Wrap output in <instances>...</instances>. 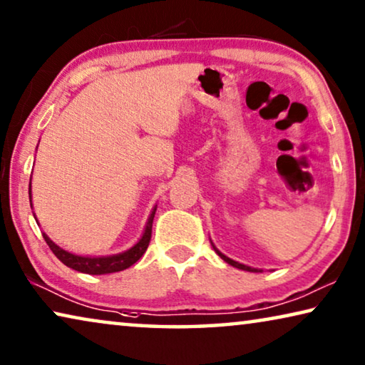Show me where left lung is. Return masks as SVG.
<instances>
[{
    "mask_svg": "<svg viewBox=\"0 0 365 365\" xmlns=\"http://www.w3.org/2000/svg\"><path fill=\"white\" fill-rule=\"evenodd\" d=\"M215 247V246H213ZM215 251L217 252V255H220V257L222 259V260H226L227 264L230 265H232V267H236V269H241V270H247V272H260L259 269H252V267H247V265H244V264H239V262H236V260H232V259H230V257H226L225 254H221L220 251H217V249L215 247Z\"/></svg>",
    "mask_w": 365,
    "mask_h": 365,
    "instance_id": "left-lung-1",
    "label": "left lung"
}]
</instances>
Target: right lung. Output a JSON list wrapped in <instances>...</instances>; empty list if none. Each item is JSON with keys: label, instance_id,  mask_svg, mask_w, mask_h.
I'll use <instances>...</instances> for the list:
<instances>
[{"label": "right lung", "instance_id": "right-lung-1", "mask_svg": "<svg viewBox=\"0 0 365 365\" xmlns=\"http://www.w3.org/2000/svg\"><path fill=\"white\" fill-rule=\"evenodd\" d=\"M29 200H31V187H29ZM155 208L152 211L148 221V226H145V231L143 237L139 239V242L129 249L126 252L116 254V255H106V257H81V255L70 254L63 251L62 247H58L57 244H53L51 239L46 235H42L46 239L47 246L51 247V251L56 254V257L61 260L62 264L67 265V267L83 272V274L90 275H103V274H113V272H121L124 269L130 267V265L138 262V260L143 257L144 252L148 251L150 237H152V221H154Z\"/></svg>", "mask_w": 365, "mask_h": 365}]
</instances>
